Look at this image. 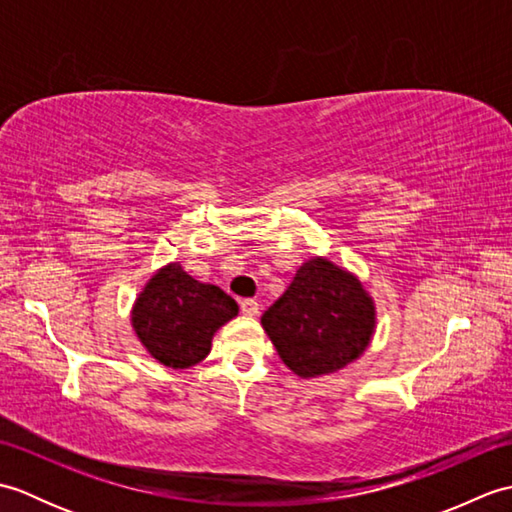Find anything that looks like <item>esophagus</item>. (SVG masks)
Returning <instances> with one entry per match:
<instances>
[{"label":"esophagus","instance_id":"esophagus-1","mask_svg":"<svg viewBox=\"0 0 512 512\" xmlns=\"http://www.w3.org/2000/svg\"><path fill=\"white\" fill-rule=\"evenodd\" d=\"M239 308H242V314H246V317H257L259 314V303L255 301V299H244V301H239Z\"/></svg>","mask_w":512,"mask_h":512}]
</instances>
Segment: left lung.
<instances>
[{
    "mask_svg": "<svg viewBox=\"0 0 512 512\" xmlns=\"http://www.w3.org/2000/svg\"><path fill=\"white\" fill-rule=\"evenodd\" d=\"M262 325L292 374L319 378L363 356L376 332V306L350 270L310 257L264 312Z\"/></svg>",
    "mask_w": 512,
    "mask_h": 512,
    "instance_id": "1",
    "label": "left lung"
}]
</instances>
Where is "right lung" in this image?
<instances>
[{
	"instance_id": "1",
	"label": "right lung",
	"mask_w": 512,
	"mask_h": 512,
	"mask_svg": "<svg viewBox=\"0 0 512 512\" xmlns=\"http://www.w3.org/2000/svg\"><path fill=\"white\" fill-rule=\"evenodd\" d=\"M237 312L235 299L220 286L202 284L171 262L140 290L132 306V328L160 365L187 369L209 356L215 332Z\"/></svg>"
}]
</instances>
